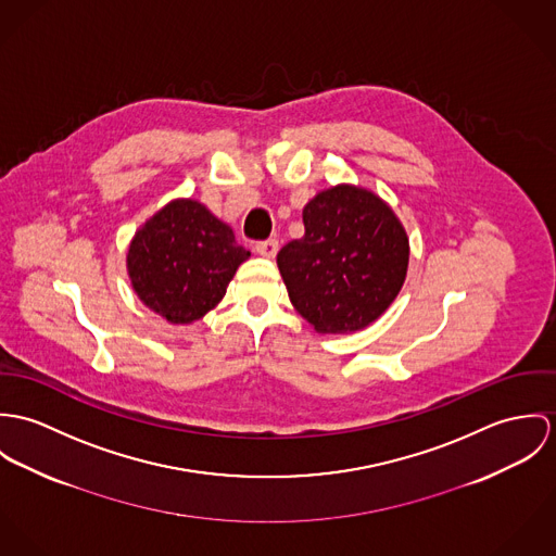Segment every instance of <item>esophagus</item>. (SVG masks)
Returning a JSON list of instances; mask_svg holds the SVG:
<instances>
[{
  "instance_id": "34e87169",
  "label": "esophagus",
  "mask_w": 556,
  "mask_h": 556,
  "mask_svg": "<svg viewBox=\"0 0 556 556\" xmlns=\"http://www.w3.org/2000/svg\"><path fill=\"white\" fill-rule=\"evenodd\" d=\"M255 251H257L262 257H275L277 251H279V241H277V239L260 241V243L255 245Z\"/></svg>"
}]
</instances>
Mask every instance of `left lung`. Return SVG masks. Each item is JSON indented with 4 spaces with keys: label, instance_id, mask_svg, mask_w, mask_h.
Wrapping results in <instances>:
<instances>
[{
    "label": "left lung",
    "instance_id": "left-lung-1",
    "mask_svg": "<svg viewBox=\"0 0 556 556\" xmlns=\"http://www.w3.org/2000/svg\"><path fill=\"white\" fill-rule=\"evenodd\" d=\"M305 237L277 253L294 308L321 334L367 328L399 296L409 237L388 202L367 187L317 191L303 208Z\"/></svg>",
    "mask_w": 556,
    "mask_h": 556
}]
</instances>
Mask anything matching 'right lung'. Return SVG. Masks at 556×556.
<instances>
[{
  "label": "right lung",
  "mask_w": 556,
  "mask_h": 556,
  "mask_svg": "<svg viewBox=\"0 0 556 556\" xmlns=\"http://www.w3.org/2000/svg\"><path fill=\"white\" fill-rule=\"evenodd\" d=\"M249 255L202 202L175 198L136 230L125 264L144 307L170 324H193L222 303Z\"/></svg>",
  "instance_id": "right-lung-1"
}]
</instances>
